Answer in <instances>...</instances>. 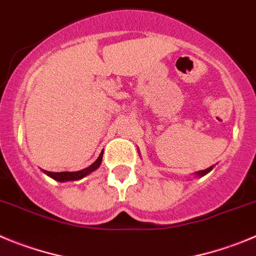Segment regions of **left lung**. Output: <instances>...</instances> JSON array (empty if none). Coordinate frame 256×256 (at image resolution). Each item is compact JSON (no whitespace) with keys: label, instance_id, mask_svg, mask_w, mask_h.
Wrapping results in <instances>:
<instances>
[{"label":"left lung","instance_id":"1","mask_svg":"<svg viewBox=\"0 0 256 256\" xmlns=\"http://www.w3.org/2000/svg\"><path fill=\"white\" fill-rule=\"evenodd\" d=\"M212 168H213V166H212V167H209V168H206V170H202V171H199V172H196V174L198 176H204V174H208V172H210L212 171Z\"/></svg>","mask_w":256,"mask_h":256}]
</instances>
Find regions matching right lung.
<instances>
[{
  "label": "right lung",
  "instance_id": "1",
  "mask_svg": "<svg viewBox=\"0 0 256 256\" xmlns=\"http://www.w3.org/2000/svg\"><path fill=\"white\" fill-rule=\"evenodd\" d=\"M102 156H103V152L100 154V156L96 158V162L93 164H90L89 167L84 168L82 171H76V172H50V171H44L46 174H48L50 177H52L56 181H60V182H65V181H76V180H82V177H85L86 174H89L90 172L96 171V168H100V163H102Z\"/></svg>",
  "mask_w": 256,
  "mask_h": 256
}]
</instances>
